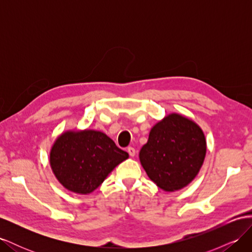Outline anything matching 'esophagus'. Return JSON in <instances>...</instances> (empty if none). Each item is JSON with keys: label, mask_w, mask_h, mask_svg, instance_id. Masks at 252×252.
<instances>
[{"label": "esophagus", "mask_w": 252, "mask_h": 252, "mask_svg": "<svg viewBox=\"0 0 252 252\" xmlns=\"http://www.w3.org/2000/svg\"><path fill=\"white\" fill-rule=\"evenodd\" d=\"M127 152L130 157H134L135 156V149L133 147H128L127 148Z\"/></svg>", "instance_id": "esophagus-1"}]
</instances>
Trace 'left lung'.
Masks as SVG:
<instances>
[{
  "mask_svg": "<svg viewBox=\"0 0 252 252\" xmlns=\"http://www.w3.org/2000/svg\"><path fill=\"white\" fill-rule=\"evenodd\" d=\"M206 141L194 122L172 113L151 129L140 151L149 179L166 191L187 186L203 165Z\"/></svg>",
  "mask_w": 252,
  "mask_h": 252,
  "instance_id": "left-lung-1",
  "label": "left lung"
}]
</instances>
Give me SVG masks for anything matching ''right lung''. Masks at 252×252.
Returning <instances> with one entry per match:
<instances>
[{
  "label": "right lung",
  "instance_id": "1",
  "mask_svg": "<svg viewBox=\"0 0 252 252\" xmlns=\"http://www.w3.org/2000/svg\"><path fill=\"white\" fill-rule=\"evenodd\" d=\"M126 158V151L105 133L94 130L65 132L50 152L51 168L61 184L83 194L94 191Z\"/></svg>",
  "mask_w": 252,
  "mask_h": 252
}]
</instances>
